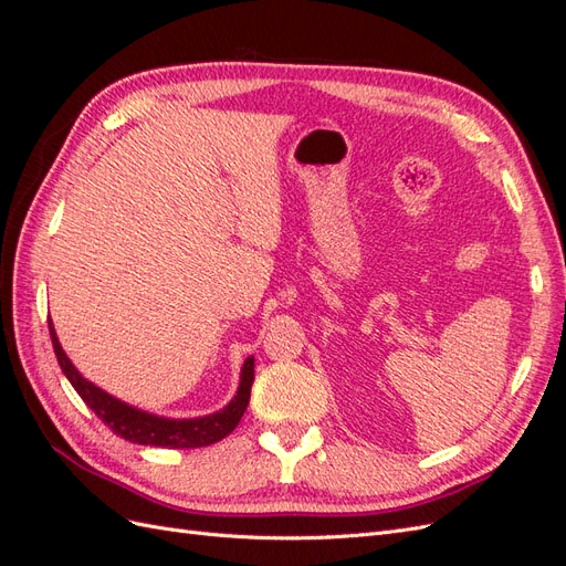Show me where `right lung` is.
Here are the masks:
<instances>
[{
    "label": "right lung",
    "mask_w": 566,
    "mask_h": 566,
    "mask_svg": "<svg viewBox=\"0 0 566 566\" xmlns=\"http://www.w3.org/2000/svg\"><path fill=\"white\" fill-rule=\"evenodd\" d=\"M49 335L51 345H54L59 366L65 373V378L71 380L75 391L82 397L94 413L101 418V422L108 424L111 430L132 443H142V447H160V449H200L210 447L231 434L238 422H241L248 401H250V387L254 380V356H248L241 368V385H238L235 397L221 410L212 416L202 418H186V420H172L146 413V410L134 408L125 401L111 397L108 391L98 389L94 382L84 380L80 370L73 366L71 358L65 356L61 342L56 337L54 325L49 321Z\"/></svg>",
    "instance_id": "obj_1"
}]
</instances>
